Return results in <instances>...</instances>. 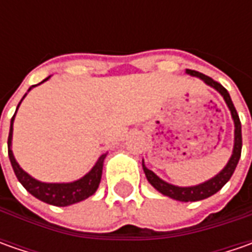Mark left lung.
<instances>
[{
  "mask_svg": "<svg viewBox=\"0 0 252 252\" xmlns=\"http://www.w3.org/2000/svg\"><path fill=\"white\" fill-rule=\"evenodd\" d=\"M187 74L189 75H193V77H198L200 80H203L205 83L210 85L212 88H215L216 91L224 98V101L227 103L228 109L231 112V118L234 121V149H233V154L228 160L227 165L219 172L216 177H213L212 179H209L203 184H199L195 187H175V185H171L168 182L162 181L158 178L151 169H149L144 165V161H143V169H144V174L147 177V181L150 182L154 188L157 189L158 192H161L162 195L169 196V198L175 199V200H181V202H196V200H202V199H206L212 195H215L216 192H219L220 189L223 188L227 181L231 178L234 169L237 167L238 160L241 157V147H243V137H241V122L238 118V113L231 102L230 98V94L227 90L219 84L218 81L212 80L210 77L205 75V74L195 71V70H187Z\"/></svg>",
  "mask_w": 252,
  "mask_h": 252,
  "instance_id": "1",
  "label": "left lung"
}]
</instances>
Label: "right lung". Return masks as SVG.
<instances>
[{
    "label": "right lung",
    "mask_w": 252,
    "mask_h": 252,
    "mask_svg": "<svg viewBox=\"0 0 252 252\" xmlns=\"http://www.w3.org/2000/svg\"><path fill=\"white\" fill-rule=\"evenodd\" d=\"M47 80H49V77L46 80H43L42 83L47 81ZM25 96H26V94L24 95V98ZM22 99H21V102H22ZM18 108H19V105H18ZM18 108H16V111H18ZM14 119L15 115L11 119V129H9V136H8V156H9V161H11V165L14 168L16 178L24 185V188L31 195H33L34 198H37L42 202H46L49 205L70 206L73 203H77V202H81L84 199L90 198L91 195L95 193V190L98 189L99 182H101L102 167H103V160H105L106 154H102L101 157L98 158V161H96V164L92 167L91 171L87 175H84L81 179H77V181L68 182V184H46V182H40L37 179L32 178L28 172H25L24 169L19 167V164L16 162V160H15L14 153L11 150Z\"/></svg>",
    "instance_id": "right-lung-1"
}]
</instances>
